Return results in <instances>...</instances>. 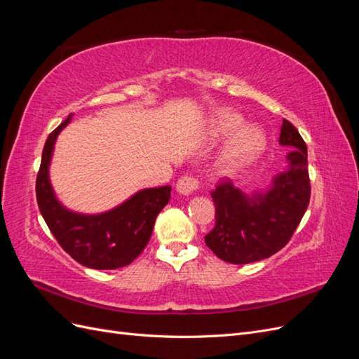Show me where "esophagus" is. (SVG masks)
Returning <instances> with one entry per match:
<instances>
[{
	"label": "esophagus",
	"mask_w": 359,
	"mask_h": 359,
	"mask_svg": "<svg viewBox=\"0 0 359 359\" xmlns=\"http://www.w3.org/2000/svg\"><path fill=\"white\" fill-rule=\"evenodd\" d=\"M198 189H199L198 180L189 175L181 177L177 182V191L180 194H184V196H190V194H193Z\"/></svg>",
	"instance_id": "esophagus-1"
}]
</instances>
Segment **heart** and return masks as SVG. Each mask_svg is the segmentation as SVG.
<instances>
[{"label":"heart","instance_id":"1","mask_svg":"<svg viewBox=\"0 0 359 359\" xmlns=\"http://www.w3.org/2000/svg\"><path fill=\"white\" fill-rule=\"evenodd\" d=\"M210 132L215 140L232 137L217 163L223 173H232L252 165L266 148L264 130L259 126H245V119L235 111L217 114L211 121Z\"/></svg>","mask_w":359,"mask_h":359}]
</instances>
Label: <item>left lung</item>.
I'll return each mask as SVG.
<instances>
[{
  "instance_id": "left-lung-1",
  "label": "left lung",
  "mask_w": 359,
  "mask_h": 359,
  "mask_svg": "<svg viewBox=\"0 0 359 359\" xmlns=\"http://www.w3.org/2000/svg\"><path fill=\"white\" fill-rule=\"evenodd\" d=\"M278 142L290 148L289 166L268 189L245 194L226 180L211 193L215 226L205 243L224 262L244 265L273 256L289 243L307 210V145L287 119H283Z\"/></svg>"
}]
</instances>
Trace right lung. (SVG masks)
<instances>
[{"mask_svg":"<svg viewBox=\"0 0 359 359\" xmlns=\"http://www.w3.org/2000/svg\"><path fill=\"white\" fill-rule=\"evenodd\" d=\"M72 115L48 136L36 181L39 210L58 244L76 262L93 269L130 265L148 244L158 212L170 199V187L145 189L121 205L100 214L67 210L55 196L49 180L53 147Z\"/></svg>","mask_w":359,"mask_h":359,"instance_id":"obj_1","label":"right lung"}]
</instances>
